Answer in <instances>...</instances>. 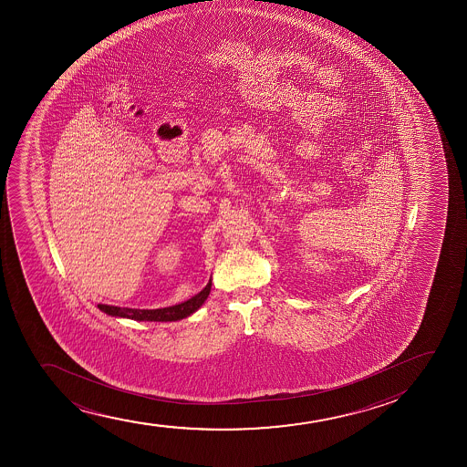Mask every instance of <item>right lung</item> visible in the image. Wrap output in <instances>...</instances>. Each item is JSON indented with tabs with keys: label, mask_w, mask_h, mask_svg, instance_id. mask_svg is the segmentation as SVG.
Segmentation results:
<instances>
[{
	"label": "right lung",
	"mask_w": 467,
	"mask_h": 467,
	"mask_svg": "<svg viewBox=\"0 0 467 467\" xmlns=\"http://www.w3.org/2000/svg\"><path fill=\"white\" fill-rule=\"evenodd\" d=\"M210 288H212V280L205 285L204 290L193 296L192 299L185 300L179 306H167V308H157V310H137V308H124V306H102L99 304L98 308L108 313L110 317H129L135 321H179L183 317L193 315L199 306L204 304V300L209 296Z\"/></svg>",
	"instance_id": "obj_1"
}]
</instances>
